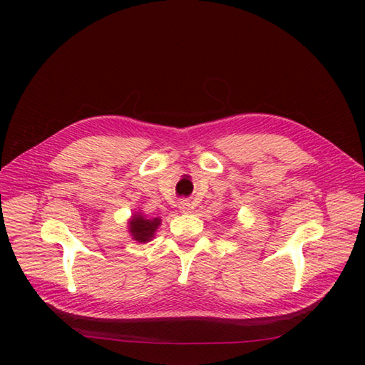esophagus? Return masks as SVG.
<instances>
[{"instance_id":"obj_1","label":"esophagus","mask_w":365,"mask_h":365,"mask_svg":"<svg viewBox=\"0 0 365 365\" xmlns=\"http://www.w3.org/2000/svg\"><path fill=\"white\" fill-rule=\"evenodd\" d=\"M178 205H180V210L182 212H190L191 208H192L190 200H180V204H178Z\"/></svg>"}]
</instances>
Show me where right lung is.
Returning a JSON list of instances; mask_svg holds the SVG:
<instances>
[{
    "instance_id": "1",
    "label": "right lung",
    "mask_w": 365,
    "mask_h": 365,
    "mask_svg": "<svg viewBox=\"0 0 365 365\" xmlns=\"http://www.w3.org/2000/svg\"><path fill=\"white\" fill-rule=\"evenodd\" d=\"M161 220L149 218L143 212H135L128 220V234L138 243H149L155 237V232L160 227Z\"/></svg>"
}]
</instances>
